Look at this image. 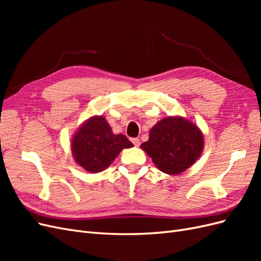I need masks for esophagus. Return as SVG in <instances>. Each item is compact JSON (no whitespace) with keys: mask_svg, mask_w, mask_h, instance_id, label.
Listing matches in <instances>:
<instances>
[{"mask_svg":"<svg viewBox=\"0 0 261 261\" xmlns=\"http://www.w3.org/2000/svg\"><path fill=\"white\" fill-rule=\"evenodd\" d=\"M132 141H133V144L135 145L136 147H138L140 145V140L138 138H134V139H132Z\"/></svg>","mask_w":261,"mask_h":261,"instance_id":"1","label":"esophagus"}]
</instances>
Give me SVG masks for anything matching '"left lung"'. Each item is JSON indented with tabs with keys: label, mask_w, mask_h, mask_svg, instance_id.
Segmentation results:
<instances>
[{
	"label": "left lung",
	"mask_w": 261,
	"mask_h": 261,
	"mask_svg": "<svg viewBox=\"0 0 261 261\" xmlns=\"http://www.w3.org/2000/svg\"><path fill=\"white\" fill-rule=\"evenodd\" d=\"M203 145L198 126L183 116H168L150 129L148 141L140 148L161 172L177 175L198 160Z\"/></svg>",
	"instance_id": "left-lung-1"
}]
</instances>
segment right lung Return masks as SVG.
<instances>
[{
    "label": "right lung",
    "instance_id": "obj_1",
    "mask_svg": "<svg viewBox=\"0 0 261 261\" xmlns=\"http://www.w3.org/2000/svg\"><path fill=\"white\" fill-rule=\"evenodd\" d=\"M132 147L134 145L123 134H113L111 126L102 115L86 120L70 143L74 160L90 173L106 170L123 149Z\"/></svg>",
    "mask_w": 261,
    "mask_h": 261
}]
</instances>
